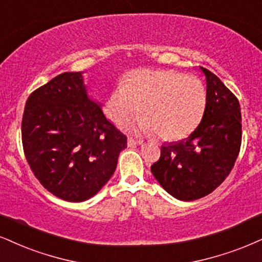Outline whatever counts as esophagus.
Listing matches in <instances>:
<instances>
[{
	"instance_id": "34e87169",
	"label": "esophagus",
	"mask_w": 262,
	"mask_h": 262,
	"mask_svg": "<svg viewBox=\"0 0 262 262\" xmlns=\"http://www.w3.org/2000/svg\"><path fill=\"white\" fill-rule=\"evenodd\" d=\"M140 144H142L141 141H135V140H132V138H128V140H127V146L128 147L140 146Z\"/></svg>"
}]
</instances>
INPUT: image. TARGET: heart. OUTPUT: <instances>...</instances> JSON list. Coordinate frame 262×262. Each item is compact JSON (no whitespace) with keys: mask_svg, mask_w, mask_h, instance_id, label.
<instances>
[{"mask_svg":"<svg viewBox=\"0 0 262 262\" xmlns=\"http://www.w3.org/2000/svg\"><path fill=\"white\" fill-rule=\"evenodd\" d=\"M206 103V89L198 77L173 70H135L106 97L104 113L121 126L140 112L142 116L130 127L132 132L180 141L198 127Z\"/></svg>","mask_w":262,"mask_h":262,"instance_id":"1","label":"heart"}]
</instances>
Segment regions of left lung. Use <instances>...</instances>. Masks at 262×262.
I'll return each mask as SVG.
<instances>
[{
	"mask_svg": "<svg viewBox=\"0 0 262 262\" xmlns=\"http://www.w3.org/2000/svg\"><path fill=\"white\" fill-rule=\"evenodd\" d=\"M199 70L208 95L203 120L185 140L164 143L159 160L150 167L160 186L183 202L208 195L224 182L242 142L239 102L215 74L203 67Z\"/></svg>",
	"mask_w": 262,
	"mask_h": 262,
	"instance_id": "left-lung-1",
	"label": "left lung"
}]
</instances>
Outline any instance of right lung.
<instances>
[{
	"instance_id": "right-lung-1",
	"label": "right lung",
	"mask_w": 262,
	"mask_h": 262,
	"mask_svg": "<svg viewBox=\"0 0 262 262\" xmlns=\"http://www.w3.org/2000/svg\"><path fill=\"white\" fill-rule=\"evenodd\" d=\"M90 98L82 72H69L29 96L21 121L25 158L48 192L67 202L92 198L111 180L127 138Z\"/></svg>"
}]
</instances>
